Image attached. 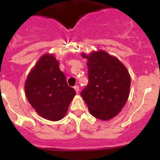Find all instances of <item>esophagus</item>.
Listing matches in <instances>:
<instances>
[{"label":"esophagus","mask_w":160,"mask_h":160,"mask_svg":"<svg viewBox=\"0 0 160 160\" xmlns=\"http://www.w3.org/2000/svg\"><path fill=\"white\" fill-rule=\"evenodd\" d=\"M73 89H74V90L76 91V93H77V94H78V93H79V87H78V86H75V87H73Z\"/></svg>","instance_id":"esophagus-1"}]
</instances>
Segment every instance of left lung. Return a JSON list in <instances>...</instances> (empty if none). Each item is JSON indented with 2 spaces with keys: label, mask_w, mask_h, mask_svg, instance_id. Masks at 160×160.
Returning <instances> with one entry per match:
<instances>
[{
  "label": "left lung",
  "mask_w": 160,
  "mask_h": 160,
  "mask_svg": "<svg viewBox=\"0 0 160 160\" xmlns=\"http://www.w3.org/2000/svg\"><path fill=\"white\" fill-rule=\"evenodd\" d=\"M87 59L89 82L81 96L93 116L107 121L122 111L129 97L131 76L128 69L116 57L98 49Z\"/></svg>",
  "instance_id": "8db88e82"
}]
</instances>
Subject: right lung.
Returning <instances> with one entry per match:
<instances>
[{"mask_svg": "<svg viewBox=\"0 0 160 160\" xmlns=\"http://www.w3.org/2000/svg\"><path fill=\"white\" fill-rule=\"evenodd\" d=\"M28 101L39 116L49 121L63 118L76 92L68 86L59 62L45 53L31 69L25 82Z\"/></svg>", "mask_w": 160, "mask_h": 160, "instance_id": "add662e5", "label": "right lung"}]
</instances>
